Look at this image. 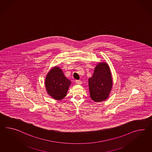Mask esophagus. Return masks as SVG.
Here are the masks:
<instances>
[{"label": "esophagus", "instance_id": "34e87169", "mask_svg": "<svg viewBox=\"0 0 152 152\" xmlns=\"http://www.w3.org/2000/svg\"><path fill=\"white\" fill-rule=\"evenodd\" d=\"M76 83L78 85H80L82 84V82L81 81H79V80H76Z\"/></svg>", "mask_w": 152, "mask_h": 152}]
</instances>
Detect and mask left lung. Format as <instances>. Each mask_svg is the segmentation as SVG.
Instances as JSON below:
<instances>
[{
    "label": "left lung",
    "instance_id": "8db88e82",
    "mask_svg": "<svg viewBox=\"0 0 152 152\" xmlns=\"http://www.w3.org/2000/svg\"><path fill=\"white\" fill-rule=\"evenodd\" d=\"M90 96L93 101L100 102L107 99L113 87L110 67L105 62L97 64L91 77L88 79Z\"/></svg>",
    "mask_w": 152,
    "mask_h": 152
}]
</instances>
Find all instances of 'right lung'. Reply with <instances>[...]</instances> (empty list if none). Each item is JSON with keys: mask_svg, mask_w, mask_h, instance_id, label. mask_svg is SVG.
Returning a JSON list of instances; mask_svg holds the SVG:
<instances>
[{"mask_svg": "<svg viewBox=\"0 0 152 152\" xmlns=\"http://www.w3.org/2000/svg\"><path fill=\"white\" fill-rule=\"evenodd\" d=\"M71 84V82L65 76L60 67H53L49 71L45 80L47 92L56 100H61L66 96Z\"/></svg>", "mask_w": 152, "mask_h": 152, "instance_id": "obj_1", "label": "right lung"}]
</instances>
